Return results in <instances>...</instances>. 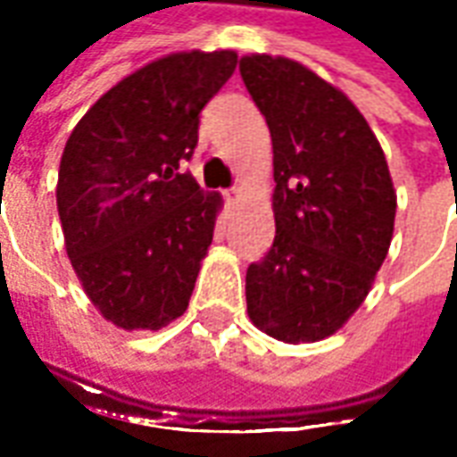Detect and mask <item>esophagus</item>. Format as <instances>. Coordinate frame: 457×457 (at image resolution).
<instances>
[{"mask_svg":"<svg viewBox=\"0 0 457 457\" xmlns=\"http://www.w3.org/2000/svg\"><path fill=\"white\" fill-rule=\"evenodd\" d=\"M223 198H226L228 204H236V201L241 198V188H238V186H231L228 191H223Z\"/></svg>","mask_w":457,"mask_h":457,"instance_id":"34e87169","label":"esophagus"}]
</instances>
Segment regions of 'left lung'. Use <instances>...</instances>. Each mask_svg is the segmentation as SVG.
<instances>
[{
    "instance_id": "left-lung-1",
    "label": "left lung",
    "mask_w": 457,
    "mask_h": 457,
    "mask_svg": "<svg viewBox=\"0 0 457 457\" xmlns=\"http://www.w3.org/2000/svg\"><path fill=\"white\" fill-rule=\"evenodd\" d=\"M274 145L277 236L246 271L251 321L281 342H320L372 289L395 228L393 179L362 112L304 64L238 62Z\"/></svg>"
}]
</instances>
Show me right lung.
<instances>
[{"mask_svg": "<svg viewBox=\"0 0 457 457\" xmlns=\"http://www.w3.org/2000/svg\"><path fill=\"white\" fill-rule=\"evenodd\" d=\"M236 62L231 50H193L145 64L110 87L64 145V249L90 302L120 329H161L188 309L221 195L180 163Z\"/></svg>", "mask_w": 457, "mask_h": 457, "instance_id": "obj_1", "label": "right lung"}]
</instances>
